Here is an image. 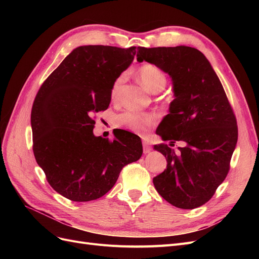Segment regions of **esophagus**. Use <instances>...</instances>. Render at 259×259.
<instances>
[{
    "instance_id": "34e87169",
    "label": "esophagus",
    "mask_w": 259,
    "mask_h": 259,
    "mask_svg": "<svg viewBox=\"0 0 259 259\" xmlns=\"http://www.w3.org/2000/svg\"><path fill=\"white\" fill-rule=\"evenodd\" d=\"M143 145H144V153L145 154H147V153H149V152L151 151V147H150V145H149V143L147 142L145 138L143 139Z\"/></svg>"
}]
</instances>
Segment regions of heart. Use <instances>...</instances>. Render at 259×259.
I'll list each match as a JSON object with an SVG mask.
<instances>
[{
  "mask_svg": "<svg viewBox=\"0 0 259 259\" xmlns=\"http://www.w3.org/2000/svg\"><path fill=\"white\" fill-rule=\"evenodd\" d=\"M137 76L145 88L151 93H158L164 89L166 84V75L162 70L152 64H145L137 70ZM126 76L121 74L115 79L111 88V98L116 99L120 95L122 85ZM155 122V116L152 114H140L127 111L116 117V124L119 126L126 127L133 132L144 133L148 126Z\"/></svg>",
  "mask_w": 259,
  "mask_h": 259,
  "instance_id": "obj_1",
  "label": "heart"
}]
</instances>
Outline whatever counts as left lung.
Masks as SVG:
<instances>
[{
  "label": "left lung",
  "mask_w": 259,
  "mask_h": 259,
  "mask_svg": "<svg viewBox=\"0 0 259 259\" xmlns=\"http://www.w3.org/2000/svg\"><path fill=\"white\" fill-rule=\"evenodd\" d=\"M137 61L167 73L175 97L155 132L169 144L153 147L167 162L153 185L171 205L197 208L213 197L228 174L238 142L236 116L213 67L199 50L139 46ZM176 141L185 144L178 153L172 149Z\"/></svg>",
  "instance_id": "1"
}]
</instances>
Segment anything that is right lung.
<instances>
[{
  "instance_id": "right-lung-1",
  "label": "right lung",
  "mask_w": 259,
  "mask_h": 259,
  "mask_svg": "<svg viewBox=\"0 0 259 259\" xmlns=\"http://www.w3.org/2000/svg\"><path fill=\"white\" fill-rule=\"evenodd\" d=\"M135 54V46H79L38 90L31 111L33 153L62 197L75 202L99 199L114 186L122 168L142 156L137 135L120 131L110 142L94 135L92 119L109 107L112 84Z\"/></svg>"
}]
</instances>
